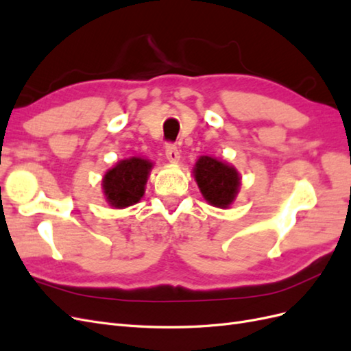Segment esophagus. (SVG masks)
Wrapping results in <instances>:
<instances>
[{"mask_svg":"<svg viewBox=\"0 0 351 351\" xmlns=\"http://www.w3.org/2000/svg\"><path fill=\"white\" fill-rule=\"evenodd\" d=\"M165 156L169 162H178L180 161V151L174 143H168L165 146Z\"/></svg>","mask_w":351,"mask_h":351,"instance_id":"1","label":"esophagus"}]
</instances>
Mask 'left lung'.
Returning <instances> with one entry per match:
<instances>
[{
	"label": "left lung",
	"instance_id": "1",
	"mask_svg": "<svg viewBox=\"0 0 351 351\" xmlns=\"http://www.w3.org/2000/svg\"><path fill=\"white\" fill-rule=\"evenodd\" d=\"M195 178L204 197L218 208H227L239 192L240 177L236 169L210 156L199 158Z\"/></svg>",
	"mask_w": 351,
	"mask_h": 351
}]
</instances>
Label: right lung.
Segmentation results:
<instances>
[{"mask_svg":"<svg viewBox=\"0 0 351 351\" xmlns=\"http://www.w3.org/2000/svg\"><path fill=\"white\" fill-rule=\"evenodd\" d=\"M152 164L142 158H130L117 164L105 174L102 187L107 200L114 208H125L139 202Z\"/></svg>","mask_w":351,"mask_h":351,"instance_id":"obj_1","label":"right lung"}]
</instances>
